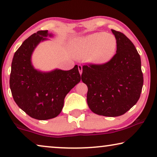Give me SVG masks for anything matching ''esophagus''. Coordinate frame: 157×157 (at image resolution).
Wrapping results in <instances>:
<instances>
[{
	"label": "esophagus",
	"mask_w": 157,
	"mask_h": 157,
	"mask_svg": "<svg viewBox=\"0 0 157 157\" xmlns=\"http://www.w3.org/2000/svg\"><path fill=\"white\" fill-rule=\"evenodd\" d=\"M78 68L79 73H80V74H82V71H83L82 66H81V65H78Z\"/></svg>",
	"instance_id": "esophagus-1"
}]
</instances>
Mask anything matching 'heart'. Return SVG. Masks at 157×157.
<instances>
[{
  "label": "heart",
  "instance_id": "1",
  "mask_svg": "<svg viewBox=\"0 0 157 157\" xmlns=\"http://www.w3.org/2000/svg\"><path fill=\"white\" fill-rule=\"evenodd\" d=\"M117 50L114 35L97 32L78 38L74 44V54L77 59H89L92 63L103 65L114 57Z\"/></svg>",
  "mask_w": 157,
  "mask_h": 157
}]
</instances>
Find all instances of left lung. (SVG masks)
<instances>
[{
    "mask_svg": "<svg viewBox=\"0 0 157 157\" xmlns=\"http://www.w3.org/2000/svg\"><path fill=\"white\" fill-rule=\"evenodd\" d=\"M117 40L114 57L103 65L83 66L81 80L88 86L87 104L94 113L116 117L138 101L144 78L141 58L133 43L111 29Z\"/></svg>",
    "mask_w": 157,
    "mask_h": 157,
    "instance_id": "1",
    "label": "left lung"
}]
</instances>
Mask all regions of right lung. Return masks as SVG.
I'll list each match as a JSON object with an SVG mask.
<instances>
[{
    "label": "right lung",
    "mask_w": 157,
    "mask_h": 157,
    "mask_svg": "<svg viewBox=\"0 0 157 157\" xmlns=\"http://www.w3.org/2000/svg\"><path fill=\"white\" fill-rule=\"evenodd\" d=\"M53 34L39 31L25 40L14 53L10 76L12 96L19 108L38 120L56 117L61 112L64 98L81 81L78 66L63 71H50L36 69L32 63L34 50L40 42L49 40Z\"/></svg>",
    "instance_id": "1"
}]
</instances>
